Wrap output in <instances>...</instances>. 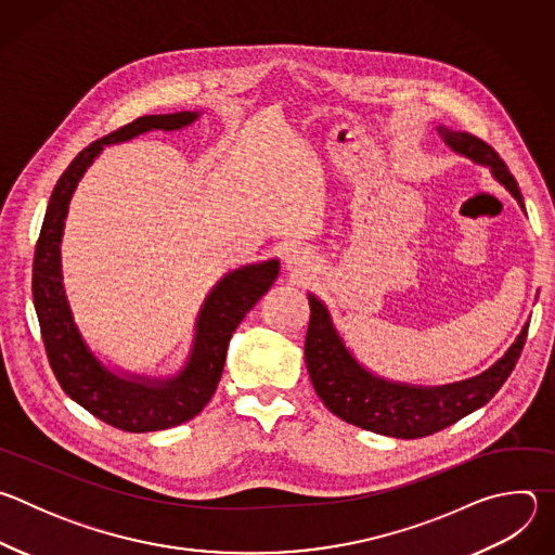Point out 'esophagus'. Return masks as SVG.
Masks as SVG:
<instances>
[{
	"mask_svg": "<svg viewBox=\"0 0 555 555\" xmlns=\"http://www.w3.org/2000/svg\"><path fill=\"white\" fill-rule=\"evenodd\" d=\"M283 266L296 279H305L309 272L315 270V259L313 253H309L305 246H292L283 255Z\"/></svg>",
	"mask_w": 555,
	"mask_h": 555,
	"instance_id": "esophagus-1",
	"label": "esophagus"
}]
</instances>
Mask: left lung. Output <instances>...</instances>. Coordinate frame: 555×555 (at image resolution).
Instances as JSON below:
<instances>
[{"label": "left lung", "mask_w": 555, "mask_h": 555, "mask_svg": "<svg viewBox=\"0 0 555 555\" xmlns=\"http://www.w3.org/2000/svg\"><path fill=\"white\" fill-rule=\"evenodd\" d=\"M437 133L454 153L467 157L474 165L488 167L492 178L503 184L525 210L514 176L490 144L443 125L437 127ZM307 298L311 313L305 338V362L319 398L347 424L398 439H417L439 433L488 404L514 371L529 327V323H525L512 347L483 373L452 384L422 386L388 379L366 369L338 332L330 307L311 292Z\"/></svg>", "instance_id": "1"}]
</instances>
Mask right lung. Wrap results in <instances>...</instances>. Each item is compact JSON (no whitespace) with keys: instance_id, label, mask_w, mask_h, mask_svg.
<instances>
[{"instance_id":"obj_1","label":"right lung","mask_w":555,"mask_h":555,"mask_svg":"<svg viewBox=\"0 0 555 555\" xmlns=\"http://www.w3.org/2000/svg\"><path fill=\"white\" fill-rule=\"evenodd\" d=\"M202 112L153 114L92 142L59 178L43 217L33 263V298L50 366L69 398L105 424L127 433H153L193 420L212 398L234 330L272 287L281 261L268 259L225 272L206 294L193 327V343L180 371L146 375L105 360L90 347L63 283L61 242L72 195L105 146L149 131H180Z\"/></svg>"}]
</instances>
